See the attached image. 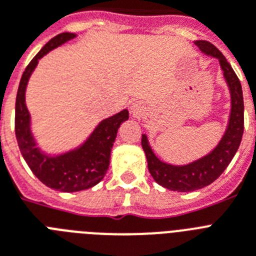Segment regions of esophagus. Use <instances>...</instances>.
Here are the masks:
<instances>
[{
    "mask_svg": "<svg viewBox=\"0 0 256 256\" xmlns=\"http://www.w3.org/2000/svg\"><path fill=\"white\" fill-rule=\"evenodd\" d=\"M132 112L134 114V115H137V114H138V108H137L136 106H132Z\"/></svg>",
    "mask_w": 256,
    "mask_h": 256,
    "instance_id": "obj_1",
    "label": "esophagus"
}]
</instances>
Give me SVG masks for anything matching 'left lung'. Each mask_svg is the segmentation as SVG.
Instances as JSON below:
<instances>
[{"label":"left lung","instance_id":"8db88e82","mask_svg":"<svg viewBox=\"0 0 256 256\" xmlns=\"http://www.w3.org/2000/svg\"><path fill=\"white\" fill-rule=\"evenodd\" d=\"M195 44L202 50V52L217 57L220 60V65L224 70V77L226 80L232 95V112H230L226 132L218 145L214 148V150L206 157L186 166H174L160 161L152 150V148L149 146L146 136L142 134L141 145L146 154L148 168L150 171L152 176L158 184H161L164 188L178 192L200 190L216 180L233 160L234 154L237 153L244 128V94L236 72L228 62L225 56L212 43L206 40H196Z\"/></svg>","mask_w":256,"mask_h":256}]
</instances>
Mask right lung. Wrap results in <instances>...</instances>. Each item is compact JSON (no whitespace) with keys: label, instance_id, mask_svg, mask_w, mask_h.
Masks as SVG:
<instances>
[{"label":"right lung","instance_id":"add662e5","mask_svg":"<svg viewBox=\"0 0 256 256\" xmlns=\"http://www.w3.org/2000/svg\"><path fill=\"white\" fill-rule=\"evenodd\" d=\"M74 36V34L70 32L58 34L38 52L23 72L16 100V137L24 161L42 183L62 192L88 190L104 178L118 130L120 124L128 119V111L123 110L122 112L103 120L80 149L62 156L50 158L40 153L35 146V141L30 132V114L24 103L27 81L39 58Z\"/></svg>","mask_w":256,"mask_h":256}]
</instances>
